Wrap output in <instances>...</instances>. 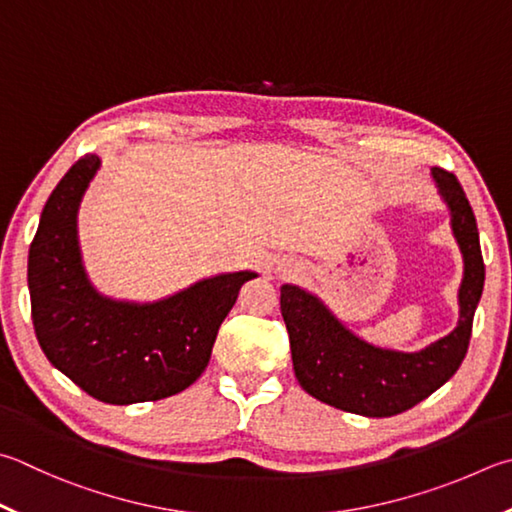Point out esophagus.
Returning <instances> with one entry per match:
<instances>
[{
  "label": "esophagus",
  "instance_id": "esophagus-1",
  "mask_svg": "<svg viewBox=\"0 0 512 512\" xmlns=\"http://www.w3.org/2000/svg\"><path fill=\"white\" fill-rule=\"evenodd\" d=\"M280 271H282V275H291V273L300 271V268H297V264H284V266L280 268Z\"/></svg>",
  "mask_w": 512,
  "mask_h": 512
}]
</instances>
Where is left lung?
Wrapping results in <instances>:
<instances>
[{"instance_id": "8db88e82", "label": "left lung", "mask_w": 512, "mask_h": 512, "mask_svg": "<svg viewBox=\"0 0 512 512\" xmlns=\"http://www.w3.org/2000/svg\"><path fill=\"white\" fill-rule=\"evenodd\" d=\"M432 176L450 208L452 232L463 255L457 329L416 353L380 349L353 336L318 297L284 284L280 309L297 383L322 403L369 418L396 416L448 383L466 358L472 318L486 280L479 230L457 176L439 167Z\"/></svg>"}]
</instances>
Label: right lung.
<instances>
[{
	"label": "right lung",
	"mask_w": 512,
	"mask_h": 512,
	"mask_svg": "<svg viewBox=\"0 0 512 512\" xmlns=\"http://www.w3.org/2000/svg\"><path fill=\"white\" fill-rule=\"evenodd\" d=\"M98 167L96 154L82 156L42 210L29 250L35 336L51 365L98 401H159L203 374L241 284L257 275L208 277L152 304L100 295L78 246V208Z\"/></svg>",
	"instance_id": "add662e5"
}]
</instances>
